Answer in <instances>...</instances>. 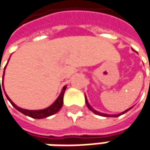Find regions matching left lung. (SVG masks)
Returning a JSON list of instances; mask_svg holds the SVG:
<instances>
[{
  "mask_svg": "<svg viewBox=\"0 0 150 150\" xmlns=\"http://www.w3.org/2000/svg\"><path fill=\"white\" fill-rule=\"evenodd\" d=\"M85 100H86V104H87V106L88 107V109L90 110V111H92L93 113H95V114H97V115H100V116H102V117H118V116L122 115V114H125V112H127L129 110H130L132 107H130V108H129V109H127V110H125V112H121V113H119V114H114V115H111V114H105V113H102V112H98V111H96V110H94L90 105H89L88 101V99H87V97H86V95H85Z\"/></svg>",
  "mask_w": 150,
  "mask_h": 150,
  "instance_id": "left-lung-1",
  "label": "left lung"
}]
</instances>
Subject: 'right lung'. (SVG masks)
<instances>
[{"label":"right lung","instance_id":"obj_1","mask_svg":"<svg viewBox=\"0 0 150 150\" xmlns=\"http://www.w3.org/2000/svg\"><path fill=\"white\" fill-rule=\"evenodd\" d=\"M6 67H7V65H6V66H5V68H4L3 77H2V79H3V80H4V74H5ZM3 80H2V81H1V83H0L1 90V86H2V88L4 89ZM66 88H67V86H64V87L62 88L60 95H59V96L57 97V99L53 102V104H51L50 106H48L47 108H45V109H42V110H26V109L21 108V107H19L18 105H16L13 102V101L10 100V98L7 96V94L6 93V92H5V94H6V97H7V100H8L10 101V103L12 104V105H13L15 109H17L19 112H21V113H23L24 115L31 117H33V118L41 119V118H45V117H50V116H51V115H53V114H55V113H57V112L61 109L62 106V104H63V95H64V92H65V90H66Z\"/></svg>","mask_w":150,"mask_h":150}]
</instances>
